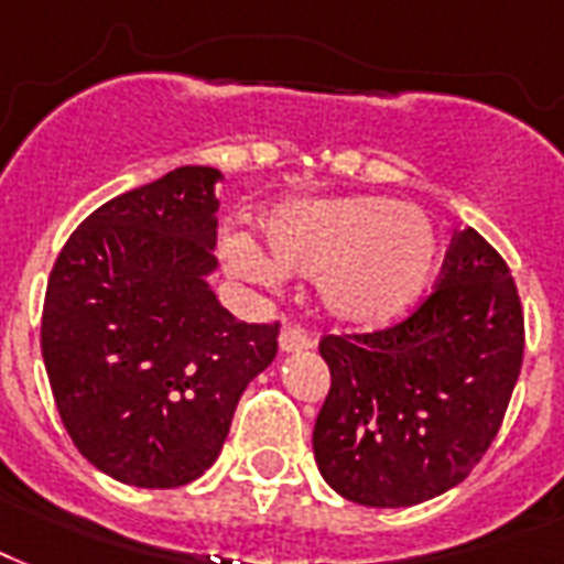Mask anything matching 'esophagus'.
<instances>
[{
    "mask_svg": "<svg viewBox=\"0 0 564 564\" xmlns=\"http://www.w3.org/2000/svg\"><path fill=\"white\" fill-rule=\"evenodd\" d=\"M314 338L308 335L305 329L300 326H285L282 335H279V350L282 352H303V350H312Z\"/></svg>",
    "mask_w": 564,
    "mask_h": 564,
    "instance_id": "esophagus-1",
    "label": "esophagus"
}]
</instances>
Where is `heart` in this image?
Wrapping results in <instances>:
<instances>
[{
	"mask_svg": "<svg viewBox=\"0 0 564 564\" xmlns=\"http://www.w3.org/2000/svg\"><path fill=\"white\" fill-rule=\"evenodd\" d=\"M232 261L261 282L273 273L321 279L329 314L352 326H382L426 288L438 232L421 208L386 196L312 199L270 217L268 261L250 243H238Z\"/></svg>",
	"mask_w": 564,
	"mask_h": 564,
	"instance_id": "b5f03b06",
	"label": "heart"
}]
</instances>
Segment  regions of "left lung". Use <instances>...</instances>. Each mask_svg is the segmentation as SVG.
Instances as JSON below:
<instances>
[{
	"label": "left lung",
	"instance_id": "1",
	"mask_svg": "<svg viewBox=\"0 0 564 564\" xmlns=\"http://www.w3.org/2000/svg\"><path fill=\"white\" fill-rule=\"evenodd\" d=\"M329 394L314 423L323 479L397 509L459 486L491 447L523 361V308L503 256L453 235L432 294L394 326L326 335Z\"/></svg>",
	"mask_w": 564,
	"mask_h": 564
}]
</instances>
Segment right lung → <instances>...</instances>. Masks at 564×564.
Here are the masks:
<instances>
[{
    "label": "right lung",
    "instance_id": "add662e5",
    "mask_svg": "<svg viewBox=\"0 0 564 564\" xmlns=\"http://www.w3.org/2000/svg\"><path fill=\"white\" fill-rule=\"evenodd\" d=\"M223 173L176 167L99 205L64 243L43 300L52 397L90 465L178 488L220 456L243 388L276 359L279 323L217 303Z\"/></svg>",
    "mask_w": 564,
    "mask_h": 564
}]
</instances>
